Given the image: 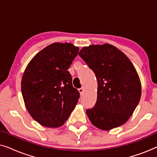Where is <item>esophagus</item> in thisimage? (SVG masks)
Returning a JSON list of instances; mask_svg holds the SVG:
<instances>
[{"mask_svg":"<svg viewBox=\"0 0 157 157\" xmlns=\"http://www.w3.org/2000/svg\"><path fill=\"white\" fill-rule=\"evenodd\" d=\"M78 91L81 94H82L83 93V91H84V88L81 87V88H80V89H78Z\"/></svg>","mask_w":157,"mask_h":157,"instance_id":"1","label":"esophagus"}]
</instances>
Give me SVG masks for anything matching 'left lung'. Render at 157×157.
Listing matches in <instances>:
<instances>
[{"label": "left lung", "mask_w": 157, "mask_h": 157, "mask_svg": "<svg viewBox=\"0 0 157 157\" xmlns=\"http://www.w3.org/2000/svg\"><path fill=\"white\" fill-rule=\"evenodd\" d=\"M79 56L96 75L97 100L86 113L94 126L109 130L125 124L138 105L141 87L128 57L112 45L83 47Z\"/></svg>", "instance_id": "obj_1"}]
</instances>
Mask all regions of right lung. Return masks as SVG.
<instances>
[{"mask_svg": "<svg viewBox=\"0 0 157 157\" xmlns=\"http://www.w3.org/2000/svg\"><path fill=\"white\" fill-rule=\"evenodd\" d=\"M79 48L71 44L54 43L38 52L25 68L21 91L32 118L46 127L65 123L78 101L68 69Z\"/></svg>", "mask_w": 157, "mask_h": 157, "instance_id": "obj_1", "label": "right lung"}]
</instances>
